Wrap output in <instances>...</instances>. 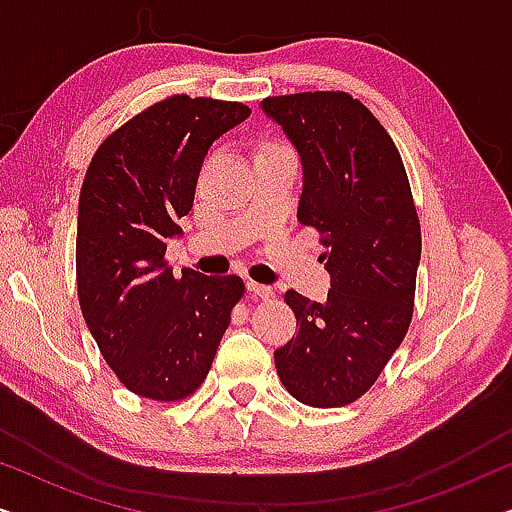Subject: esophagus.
<instances>
[{"instance_id":"esophagus-1","label":"esophagus","mask_w":512,"mask_h":512,"mask_svg":"<svg viewBox=\"0 0 512 512\" xmlns=\"http://www.w3.org/2000/svg\"><path fill=\"white\" fill-rule=\"evenodd\" d=\"M247 291H249V293H254V296H258V298H265V300L275 296V291H272V286H268V284H258V282H251V279L247 282Z\"/></svg>"}]
</instances>
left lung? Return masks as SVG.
<instances>
[{
    "instance_id": "1",
    "label": "left lung",
    "mask_w": 512,
    "mask_h": 512,
    "mask_svg": "<svg viewBox=\"0 0 512 512\" xmlns=\"http://www.w3.org/2000/svg\"><path fill=\"white\" fill-rule=\"evenodd\" d=\"M263 114L303 165L298 219L317 228L331 291L324 303L286 291L298 333L275 349L286 391L338 408L373 387L408 333L422 230L401 153L347 93L265 97Z\"/></svg>"
}]
</instances>
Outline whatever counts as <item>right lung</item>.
Returning a JSON list of instances; mask_svg holds the SVG:
<instances>
[{
    "label": "right lung",
    "mask_w": 512,
    "mask_h": 512,
    "mask_svg": "<svg viewBox=\"0 0 512 512\" xmlns=\"http://www.w3.org/2000/svg\"><path fill=\"white\" fill-rule=\"evenodd\" d=\"M249 107L174 95L104 139L83 179L76 286L88 331L132 394L181 401L200 387L244 293L235 275L167 268L209 146Z\"/></svg>",
    "instance_id": "add662e5"
}]
</instances>
